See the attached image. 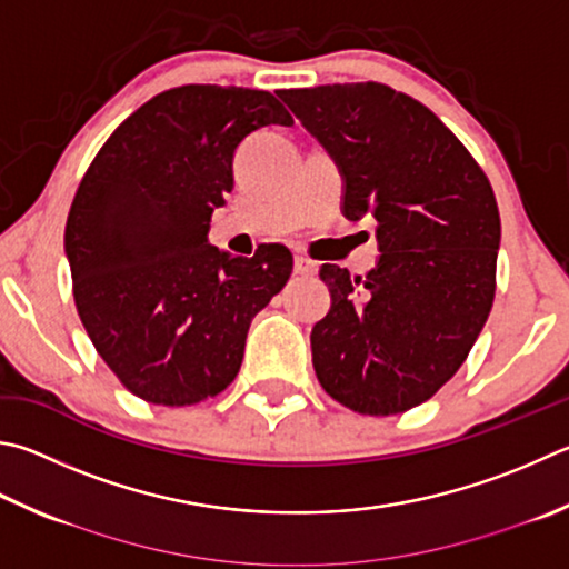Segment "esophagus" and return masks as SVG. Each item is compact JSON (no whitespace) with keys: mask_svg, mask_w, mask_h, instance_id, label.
<instances>
[{"mask_svg":"<svg viewBox=\"0 0 569 569\" xmlns=\"http://www.w3.org/2000/svg\"><path fill=\"white\" fill-rule=\"evenodd\" d=\"M293 271H296L298 276H316V273H318V263L311 261V258H306V256H296Z\"/></svg>","mask_w":569,"mask_h":569,"instance_id":"1","label":"esophagus"}]
</instances>
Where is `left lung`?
Instances as JSON below:
<instances>
[{"mask_svg":"<svg viewBox=\"0 0 569 569\" xmlns=\"http://www.w3.org/2000/svg\"><path fill=\"white\" fill-rule=\"evenodd\" d=\"M338 161L343 213H373L376 271L320 266L330 311L311 330L320 386L360 416L420 406L465 363L495 301L500 211L460 139L378 81L276 91Z\"/></svg>","mask_w":569,"mask_h":569,"instance_id":"1","label":"left lung"}]
</instances>
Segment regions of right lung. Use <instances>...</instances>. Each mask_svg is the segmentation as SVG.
I'll return each instance as SVG.
<instances>
[{
    "label": "right lung",
    "instance_id": "right-lung-1",
    "mask_svg": "<svg viewBox=\"0 0 569 569\" xmlns=\"http://www.w3.org/2000/svg\"><path fill=\"white\" fill-rule=\"evenodd\" d=\"M291 127L268 91L186 84L123 119L71 201L64 246L81 323L111 373L153 406H196L239 376L253 316L281 293V243L239 258L209 243L236 147Z\"/></svg>",
    "mask_w": 569,
    "mask_h": 569
}]
</instances>
